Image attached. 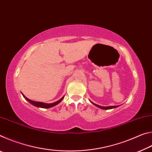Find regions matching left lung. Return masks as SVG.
Returning <instances> with one entry per match:
<instances>
[{"mask_svg":"<svg viewBox=\"0 0 152 152\" xmlns=\"http://www.w3.org/2000/svg\"><path fill=\"white\" fill-rule=\"evenodd\" d=\"M91 102L92 104H93L94 105H95V106L100 108V109H104V110H108V109H115V108H117L118 106H109V107H102V106H100V105H98L94 103V102H92L91 101Z\"/></svg>","mask_w":152,"mask_h":152,"instance_id":"1","label":"left lung"}]
</instances>
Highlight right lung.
<instances>
[{"label": "right lung", "mask_w": 152, "mask_h": 152, "mask_svg": "<svg viewBox=\"0 0 152 152\" xmlns=\"http://www.w3.org/2000/svg\"><path fill=\"white\" fill-rule=\"evenodd\" d=\"M23 96V97L25 98V99L27 100V101H29L31 104L34 105V106L37 107H39V108H44V109H48V108H51V107H53L56 106V105H57L58 104L60 103V102L62 101L64 97L63 96L61 99H60L59 101H56L55 102H53V103H45V102H36V101H31V100H30L28 99V98H27L26 96H25V95L23 94H22Z\"/></svg>", "instance_id": "add662e5"}]
</instances>
